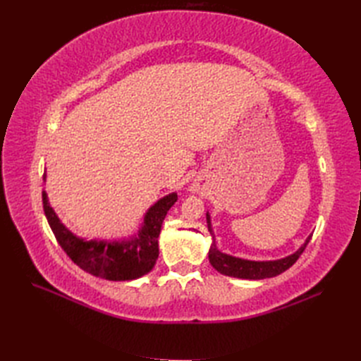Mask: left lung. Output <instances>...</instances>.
I'll list each match as a JSON object with an SVG mask.
<instances>
[{
  "instance_id": "8db88e82",
  "label": "left lung",
  "mask_w": 361,
  "mask_h": 361,
  "mask_svg": "<svg viewBox=\"0 0 361 361\" xmlns=\"http://www.w3.org/2000/svg\"><path fill=\"white\" fill-rule=\"evenodd\" d=\"M206 221H207V231L212 233L211 228V220L209 215L206 214ZM312 239V236H309L305 239V244L289 257L280 259V260H272V262H253V260H244V259H238L233 256H228L221 253V251L216 250L215 241L211 245L209 250V262L211 265L218 271L221 272L224 276L228 277H236V279H248V280H260V279H269V277H276L281 272H285L286 269H289L295 262L300 259V256L302 255V251L307 247L309 241Z\"/></svg>"
}]
</instances>
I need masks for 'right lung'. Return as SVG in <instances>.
Masks as SVG:
<instances>
[{
    "mask_svg": "<svg viewBox=\"0 0 361 361\" xmlns=\"http://www.w3.org/2000/svg\"><path fill=\"white\" fill-rule=\"evenodd\" d=\"M42 199L43 211H45L51 231L73 264L92 276L113 281H125L145 276L154 268L159 255L158 236L161 233V226L167 211L178 200V194H169L152 206L145 216V224L141 226L138 235L123 243H97L76 238L60 223L48 203L45 191L42 192Z\"/></svg>",
    "mask_w": 361,
    "mask_h": 361,
    "instance_id": "right-lung-1",
    "label": "right lung"
}]
</instances>
